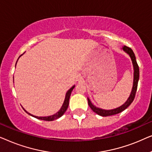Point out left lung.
Here are the masks:
<instances>
[{
    "label": "left lung",
    "instance_id": "1",
    "mask_svg": "<svg viewBox=\"0 0 152 152\" xmlns=\"http://www.w3.org/2000/svg\"><path fill=\"white\" fill-rule=\"evenodd\" d=\"M122 50H123L125 53H127L128 55L130 56L133 63V66H134V84H133L132 93H131L128 99L126 101V102L124 103V104L120 106V107L116 108V109H111V110H104V109H99V108L95 107V106L91 103L90 99L88 98V103L91 109H92L95 113H96L97 115L103 116V117L115 115V114H118L120 113V112L123 111L124 110H125L126 108H127L133 102V101H134V99L135 98V95H136L137 87H138V82L139 80V67H138V64H137L136 56H135L134 52H133L132 48H130L129 47H127L126 46V45H124V46H123V48H122Z\"/></svg>",
    "mask_w": 152,
    "mask_h": 152
}]
</instances>
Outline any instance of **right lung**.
<instances>
[{
  "instance_id": "right-lung-1",
  "label": "right lung",
  "mask_w": 152,
  "mask_h": 152,
  "mask_svg": "<svg viewBox=\"0 0 152 152\" xmlns=\"http://www.w3.org/2000/svg\"><path fill=\"white\" fill-rule=\"evenodd\" d=\"M21 55H20V56H21ZM19 57H18V58H19ZM17 61H18V60H17ZM16 62H17V61H16ZM74 88H75V86H72L71 88H70L69 90L68 91V92L66 93V95L65 100H64V104H63V105H62L61 108V109H60L59 111H58L57 113L54 114V115H53L47 116V117H38V116H35V115H32V114H30V113H28V112H27L26 110L23 109L24 111H26L27 113H28L29 115H30L31 116H32V117H34V118H37V119H39V120H45V121H53V120H57L59 118L61 117V116L64 115V113H65L66 110H67L68 107V104H69V99H70V94H71L72 91L73 90Z\"/></svg>"
}]
</instances>
